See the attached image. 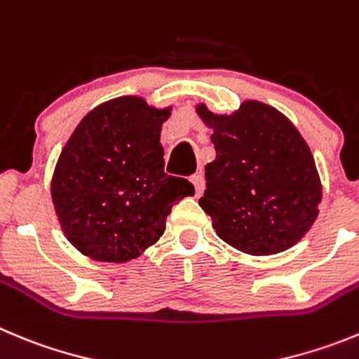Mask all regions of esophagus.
Returning a JSON list of instances; mask_svg holds the SVG:
<instances>
[{"label": "esophagus", "mask_w": 359, "mask_h": 359, "mask_svg": "<svg viewBox=\"0 0 359 359\" xmlns=\"http://www.w3.org/2000/svg\"><path fill=\"white\" fill-rule=\"evenodd\" d=\"M190 182H192L194 189H196V196H197V197L201 196L203 190H205V177H203V172L194 174V176L190 177Z\"/></svg>", "instance_id": "obj_1"}]
</instances>
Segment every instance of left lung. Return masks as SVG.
<instances>
[{"label":"left lung","instance_id":"1","mask_svg":"<svg viewBox=\"0 0 359 359\" xmlns=\"http://www.w3.org/2000/svg\"><path fill=\"white\" fill-rule=\"evenodd\" d=\"M212 128L215 160L206 165L199 199L213 229L245 255L287 251L310 231L318 215L322 183L313 154L287 115L248 100L233 114L196 104Z\"/></svg>","mask_w":359,"mask_h":359}]
</instances>
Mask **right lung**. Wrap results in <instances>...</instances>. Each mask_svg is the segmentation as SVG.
Segmentation results:
<instances>
[{
	"label": "right lung",
	"mask_w": 359,
	"mask_h": 359,
	"mask_svg": "<svg viewBox=\"0 0 359 359\" xmlns=\"http://www.w3.org/2000/svg\"><path fill=\"white\" fill-rule=\"evenodd\" d=\"M172 107L140 96L97 104L72 131L51 177L65 238L96 262L126 263L156 244L172 206L194 196L185 177L163 172L162 124Z\"/></svg>",
	"instance_id": "add662e5"
}]
</instances>
